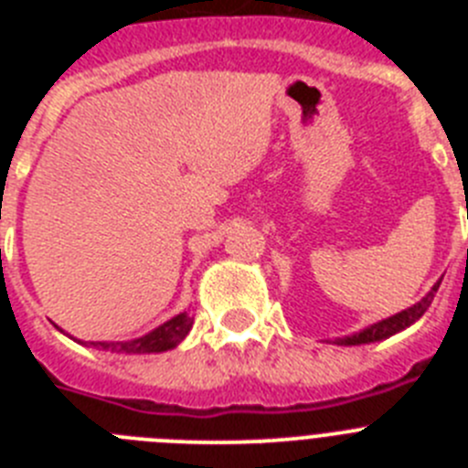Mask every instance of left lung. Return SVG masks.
<instances>
[{
  "mask_svg": "<svg viewBox=\"0 0 468 468\" xmlns=\"http://www.w3.org/2000/svg\"><path fill=\"white\" fill-rule=\"evenodd\" d=\"M438 285H441V281H438V283L433 285L431 291L427 292V297H421V300L417 302V304H412V307L403 309V312L394 314V316L384 318V321H379V324L367 325V328H363L361 333H354V335H349V337H337V340H335V345H342V346L367 345V342L387 340V337H391V335L400 333V330H405V328H408V325L415 324V321H420V318L424 316V312H427V309L431 307L433 295H436Z\"/></svg>",
  "mask_w": 468,
  "mask_h": 468,
  "instance_id": "8db88e82",
  "label": "left lung"
}]
</instances>
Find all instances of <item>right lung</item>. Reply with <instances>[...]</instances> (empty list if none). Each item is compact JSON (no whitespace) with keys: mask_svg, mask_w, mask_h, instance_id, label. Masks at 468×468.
<instances>
[{"mask_svg":"<svg viewBox=\"0 0 468 468\" xmlns=\"http://www.w3.org/2000/svg\"><path fill=\"white\" fill-rule=\"evenodd\" d=\"M194 316L189 312H180L173 316L171 321L161 324L152 333L143 335L138 340L131 342H89L93 349H105V351H117V354H159V351H168L177 346L187 337L192 330ZM81 342V340H77ZM84 345V342H81Z\"/></svg>","mask_w":468,"mask_h":468,"instance_id":"1","label":"right lung"}]
</instances>
